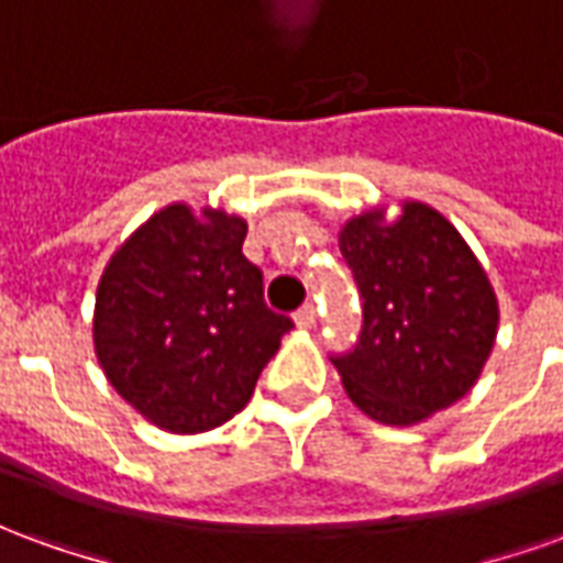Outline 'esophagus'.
<instances>
[{
    "mask_svg": "<svg viewBox=\"0 0 563 563\" xmlns=\"http://www.w3.org/2000/svg\"><path fill=\"white\" fill-rule=\"evenodd\" d=\"M295 322H298V329H313L317 325V307L305 305L298 313H295Z\"/></svg>",
    "mask_w": 563,
    "mask_h": 563,
    "instance_id": "esophagus-1",
    "label": "esophagus"
}]
</instances>
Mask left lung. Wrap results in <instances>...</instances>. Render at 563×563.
<instances>
[{
    "mask_svg": "<svg viewBox=\"0 0 563 563\" xmlns=\"http://www.w3.org/2000/svg\"><path fill=\"white\" fill-rule=\"evenodd\" d=\"M341 256L362 298V331L331 362L355 407L413 424L464 398L495 346L497 301L455 225L419 201L391 225L362 213L343 225Z\"/></svg>",
    "mask_w": 563,
    "mask_h": 563,
    "instance_id": "left-lung-1",
    "label": "left lung"
}]
</instances>
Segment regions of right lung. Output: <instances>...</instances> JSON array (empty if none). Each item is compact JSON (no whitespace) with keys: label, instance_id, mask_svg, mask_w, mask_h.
Masks as SVG:
<instances>
[{"label":"right lung","instance_id":"1","mask_svg":"<svg viewBox=\"0 0 563 563\" xmlns=\"http://www.w3.org/2000/svg\"><path fill=\"white\" fill-rule=\"evenodd\" d=\"M246 222L186 205L153 213L99 283L92 341L123 398L174 434L241 413L295 322L265 305L262 271L241 253Z\"/></svg>","mask_w":563,"mask_h":563}]
</instances>
